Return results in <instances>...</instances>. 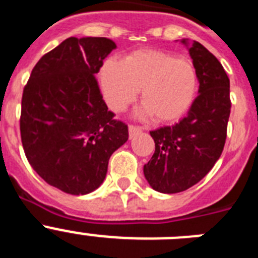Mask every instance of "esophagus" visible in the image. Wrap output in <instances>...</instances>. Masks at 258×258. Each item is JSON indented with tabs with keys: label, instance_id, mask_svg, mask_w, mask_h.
I'll return each mask as SVG.
<instances>
[{
	"label": "esophagus",
	"instance_id": "obj_1",
	"mask_svg": "<svg viewBox=\"0 0 258 258\" xmlns=\"http://www.w3.org/2000/svg\"><path fill=\"white\" fill-rule=\"evenodd\" d=\"M142 132V129H141L140 126H134V125H129V138H133V137H136L137 134L141 133Z\"/></svg>",
	"mask_w": 258,
	"mask_h": 258
}]
</instances>
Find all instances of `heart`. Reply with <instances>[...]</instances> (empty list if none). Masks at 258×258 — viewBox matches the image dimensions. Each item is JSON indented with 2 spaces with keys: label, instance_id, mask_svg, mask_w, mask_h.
Wrapping results in <instances>:
<instances>
[{
  "label": "heart",
  "instance_id": "1",
  "mask_svg": "<svg viewBox=\"0 0 258 258\" xmlns=\"http://www.w3.org/2000/svg\"><path fill=\"white\" fill-rule=\"evenodd\" d=\"M99 79L112 111H122L142 90L140 113L152 115L159 122L181 118L198 93V74L192 63L159 50H137L121 63L108 59L102 66Z\"/></svg>",
  "mask_w": 258,
  "mask_h": 258
}]
</instances>
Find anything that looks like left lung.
Instances as JSON below:
<instances>
[{"label": "left lung", "mask_w": 258, "mask_h": 258, "mask_svg": "<svg viewBox=\"0 0 258 258\" xmlns=\"http://www.w3.org/2000/svg\"><path fill=\"white\" fill-rule=\"evenodd\" d=\"M197 70L199 90L186 117L150 132L155 142L143 174L155 191L175 194L203 179L222 154L230 108V80L218 59L198 41L181 40Z\"/></svg>", "instance_id": "8db88e82"}]
</instances>
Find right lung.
Segmentation results:
<instances>
[{"mask_svg": "<svg viewBox=\"0 0 258 258\" xmlns=\"http://www.w3.org/2000/svg\"><path fill=\"white\" fill-rule=\"evenodd\" d=\"M113 49L106 37L67 38L37 61L23 92L20 134L27 159L41 178L66 194L97 190L111 155L129 137L94 77Z\"/></svg>", "mask_w": 258, "mask_h": 258, "instance_id": "right-lung-1", "label": "right lung"}]
</instances>
